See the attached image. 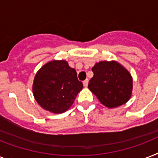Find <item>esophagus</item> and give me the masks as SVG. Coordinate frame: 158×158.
Wrapping results in <instances>:
<instances>
[{
  "instance_id": "obj_1",
  "label": "esophagus",
  "mask_w": 158,
  "mask_h": 158,
  "mask_svg": "<svg viewBox=\"0 0 158 158\" xmlns=\"http://www.w3.org/2000/svg\"><path fill=\"white\" fill-rule=\"evenodd\" d=\"M83 84H84V86L85 87V88H86V87L88 86V84H89V79H85V80H84V81L83 82Z\"/></svg>"
}]
</instances>
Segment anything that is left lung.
Wrapping results in <instances>:
<instances>
[{"label": "left lung", "mask_w": 158, "mask_h": 158, "mask_svg": "<svg viewBox=\"0 0 158 158\" xmlns=\"http://www.w3.org/2000/svg\"><path fill=\"white\" fill-rule=\"evenodd\" d=\"M94 77L89 83V90L102 105L115 108L126 103L131 97L133 79L120 63L100 61L92 68Z\"/></svg>", "instance_id": "left-lung-1"}]
</instances>
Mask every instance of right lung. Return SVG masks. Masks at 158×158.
<instances>
[{"instance_id": "obj_1", "label": "right lung", "mask_w": 158, "mask_h": 158, "mask_svg": "<svg viewBox=\"0 0 158 158\" xmlns=\"http://www.w3.org/2000/svg\"><path fill=\"white\" fill-rule=\"evenodd\" d=\"M83 89L75 69L66 60H52L41 68L34 77V98L45 110L56 114L66 111Z\"/></svg>"}]
</instances>
